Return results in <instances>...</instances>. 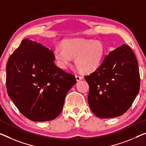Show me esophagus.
<instances>
[{"mask_svg": "<svg viewBox=\"0 0 146 146\" xmlns=\"http://www.w3.org/2000/svg\"><path fill=\"white\" fill-rule=\"evenodd\" d=\"M76 81H80L82 79V76H78V75H76Z\"/></svg>", "mask_w": 146, "mask_h": 146, "instance_id": "obj_1", "label": "esophagus"}]
</instances>
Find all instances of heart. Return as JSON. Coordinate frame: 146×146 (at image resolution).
Returning <instances> with one entry per match:
<instances>
[{
    "label": "heart",
    "instance_id": "1",
    "mask_svg": "<svg viewBox=\"0 0 146 146\" xmlns=\"http://www.w3.org/2000/svg\"><path fill=\"white\" fill-rule=\"evenodd\" d=\"M62 47H56L53 56L60 68L65 69L75 57V64L81 72L91 73L100 66L106 50L100 40L72 38L64 40Z\"/></svg>",
    "mask_w": 146,
    "mask_h": 146
}]
</instances>
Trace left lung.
Segmentation results:
<instances>
[{"mask_svg": "<svg viewBox=\"0 0 146 146\" xmlns=\"http://www.w3.org/2000/svg\"><path fill=\"white\" fill-rule=\"evenodd\" d=\"M84 78L89 86V106L99 118L123 115L140 90L137 60L131 48L125 44L105 56L98 68Z\"/></svg>", "mask_w": 146, "mask_h": 146, "instance_id": "left-lung-1", "label": "left lung"}]
</instances>
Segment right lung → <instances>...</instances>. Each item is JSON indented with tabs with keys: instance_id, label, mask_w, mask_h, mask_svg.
<instances>
[{
	"instance_id": "obj_1",
	"label": "right lung",
	"mask_w": 146,
	"mask_h": 146,
	"mask_svg": "<svg viewBox=\"0 0 146 146\" xmlns=\"http://www.w3.org/2000/svg\"><path fill=\"white\" fill-rule=\"evenodd\" d=\"M54 60L52 51L26 38L6 64L8 95L31 121H46L57 117L66 95L76 83L75 76L57 67Z\"/></svg>"
}]
</instances>
